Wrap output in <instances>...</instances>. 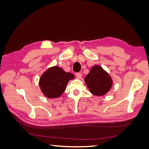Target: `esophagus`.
<instances>
[{"label":"esophagus","mask_w":149,"mask_h":149,"mask_svg":"<svg viewBox=\"0 0 149 149\" xmlns=\"http://www.w3.org/2000/svg\"><path fill=\"white\" fill-rule=\"evenodd\" d=\"M76 76L78 79H80V78H81V77H82V74L81 73H77L76 74Z\"/></svg>","instance_id":"esophagus-1"}]
</instances>
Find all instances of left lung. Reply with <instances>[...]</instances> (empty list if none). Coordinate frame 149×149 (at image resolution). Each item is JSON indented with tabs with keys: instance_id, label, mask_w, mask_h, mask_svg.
<instances>
[{
	"instance_id": "8db88e82",
	"label": "left lung",
	"mask_w": 149,
	"mask_h": 149,
	"mask_svg": "<svg viewBox=\"0 0 149 149\" xmlns=\"http://www.w3.org/2000/svg\"><path fill=\"white\" fill-rule=\"evenodd\" d=\"M84 81L90 92L99 96L106 94L112 85V80L109 74L101 66L97 65L91 67Z\"/></svg>"
}]
</instances>
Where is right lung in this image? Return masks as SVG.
I'll list each match as a JSON object with an SVG mask.
<instances>
[{"label":"right lung","instance_id":"right-lung-1","mask_svg":"<svg viewBox=\"0 0 149 149\" xmlns=\"http://www.w3.org/2000/svg\"><path fill=\"white\" fill-rule=\"evenodd\" d=\"M74 76L58 66L49 68L42 75L39 86L41 91L48 98H58L65 91L66 85Z\"/></svg>","mask_w":149,"mask_h":149}]
</instances>
